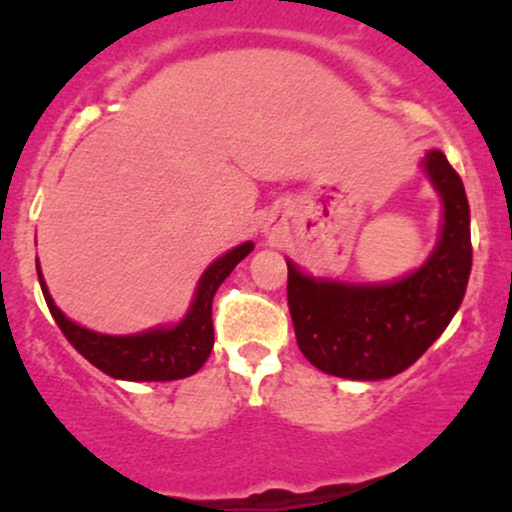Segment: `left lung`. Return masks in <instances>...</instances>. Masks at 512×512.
<instances>
[{
  "mask_svg": "<svg viewBox=\"0 0 512 512\" xmlns=\"http://www.w3.org/2000/svg\"><path fill=\"white\" fill-rule=\"evenodd\" d=\"M422 168L443 203L436 249L422 268L390 284L314 279L288 265V309L311 365L353 381H381L409 369L453 321L471 274V214L462 177L429 150Z\"/></svg>",
  "mask_w": 512,
  "mask_h": 512,
  "instance_id": "obj_1",
  "label": "left lung"
}]
</instances>
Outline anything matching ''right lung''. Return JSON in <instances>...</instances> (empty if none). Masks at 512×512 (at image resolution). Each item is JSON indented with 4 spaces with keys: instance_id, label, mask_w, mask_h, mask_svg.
Returning <instances> with one entry per match:
<instances>
[{
    "instance_id": "right-lung-1",
    "label": "right lung",
    "mask_w": 512,
    "mask_h": 512,
    "mask_svg": "<svg viewBox=\"0 0 512 512\" xmlns=\"http://www.w3.org/2000/svg\"><path fill=\"white\" fill-rule=\"evenodd\" d=\"M251 249H254V242H244L217 258L203 272L191 307L180 323L170 325V328H154L138 332V335L122 337L101 335V332L87 330L83 325L73 323L71 318H66L50 298L39 261H36V272H39L43 298H46V305L59 330L96 369L122 381H177L196 374L205 365V360L210 358L214 344L212 298L235 265Z\"/></svg>"
}]
</instances>
